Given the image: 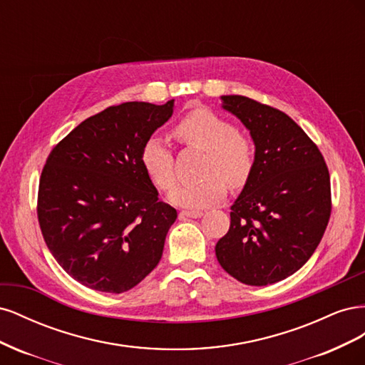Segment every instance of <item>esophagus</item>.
<instances>
[{"mask_svg": "<svg viewBox=\"0 0 365 365\" xmlns=\"http://www.w3.org/2000/svg\"><path fill=\"white\" fill-rule=\"evenodd\" d=\"M204 213L201 210H182L180 213L181 217H201Z\"/></svg>", "mask_w": 365, "mask_h": 365, "instance_id": "1", "label": "esophagus"}]
</instances>
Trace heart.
Returning <instances> with one entry per match:
<instances>
[{"label":"heart","instance_id":"1","mask_svg":"<svg viewBox=\"0 0 365 365\" xmlns=\"http://www.w3.org/2000/svg\"><path fill=\"white\" fill-rule=\"evenodd\" d=\"M181 145L204 150L200 182L180 185L172 193L176 205L202 208L222 200L227 184L231 189L244 187L256 165L252 140L235 128L230 120L207 108H195L172 129ZM143 169L157 187L170 192L175 184V157L160 137H150L141 148Z\"/></svg>","mask_w":365,"mask_h":365}]
</instances>
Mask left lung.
Here are the masks:
<instances>
[{
    "mask_svg": "<svg viewBox=\"0 0 365 365\" xmlns=\"http://www.w3.org/2000/svg\"><path fill=\"white\" fill-rule=\"evenodd\" d=\"M256 145V165L231 205L217 262L251 286L289 277L312 256L332 212L327 164L315 143L277 108L244 96H224Z\"/></svg>",
    "mask_w": 365,
    "mask_h": 365,
    "instance_id": "1",
    "label": "left lung"
}]
</instances>
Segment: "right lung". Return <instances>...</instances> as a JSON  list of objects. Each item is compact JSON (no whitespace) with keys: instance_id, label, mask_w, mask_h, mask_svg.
<instances>
[{"instance_id":"obj_1","label":"right lung","mask_w":365,"mask_h":365,"mask_svg":"<svg viewBox=\"0 0 365 365\" xmlns=\"http://www.w3.org/2000/svg\"><path fill=\"white\" fill-rule=\"evenodd\" d=\"M172 113L173 101L109 106L50 152L39 178V227L53 257L86 288L129 291L163 256L178 213L158 200L140 155Z\"/></svg>"}]
</instances>
